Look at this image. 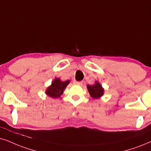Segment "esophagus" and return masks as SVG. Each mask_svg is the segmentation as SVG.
<instances>
[{
    "label": "esophagus",
    "mask_w": 151,
    "mask_h": 151,
    "mask_svg": "<svg viewBox=\"0 0 151 151\" xmlns=\"http://www.w3.org/2000/svg\"><path fill=\"white\" fill-rule=\"evenodd\" d=\"M73 83L75 85H82V82L81 81H74Z\"/></svg>",
    "instance_id": "esophagus-1"
}]
</instances>
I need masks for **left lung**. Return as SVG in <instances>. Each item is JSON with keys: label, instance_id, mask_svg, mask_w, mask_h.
Masks as SVG:
<instances>
[{"label": "left lung", "instance_id": "obj_1", "mask_svg": "<svg viewBox=\"0 0 151 151\" xmlns=\"http://www.w3.org/2000/svg\"><path fill=\"white\" fill-rule=\"evenodd\" d=\"M87 88L90 95L93 99L100 98L104 93V89L98 81L95 82V84L93 85H88Z\"/></svg>", "mask_w": 151, "mask_h": 151}]
</instances>
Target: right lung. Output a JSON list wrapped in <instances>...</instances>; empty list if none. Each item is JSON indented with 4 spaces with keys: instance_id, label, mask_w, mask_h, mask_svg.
<instances>
[{
    "instance_id": "1",
    "label": "right lung",
    "mask_w": 151,
    "mask_h": 151,
    "mask_svg": "<svg viewBox=\"0 0 151 151\" xmlns=\"http://www.w3.org/2000/svg\"><path fill=\"white\" fill-rule=\"evenodd\" d=\"M70 81H61L60 79H56L52 82L51 85L46 91V93L53 98H57L63 93V90L69 84Z\"/></svg>"
}]
</instances>
